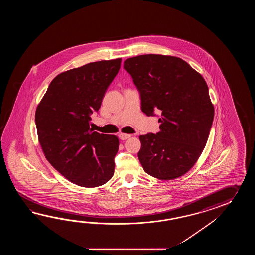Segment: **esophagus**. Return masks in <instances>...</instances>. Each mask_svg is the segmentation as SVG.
Instances as JSON below:
<instances>
[{"instance_id": "esophagus-1", "label": "esophagus", "mask_w": 255, "mask_h": 255, "mask_svg": "<svg viewBox=\"0 0 255 255\" xmlns=\"http://www.w3.org/2000/svg\"><path fill=\"white\" fill-rule=\"evenodd\" d=\"M119 136H120V138L121 139V140H126V139L129 138L131 135H128V134H122V133H121V134H120Z\"/></svg>"}]
</instances>
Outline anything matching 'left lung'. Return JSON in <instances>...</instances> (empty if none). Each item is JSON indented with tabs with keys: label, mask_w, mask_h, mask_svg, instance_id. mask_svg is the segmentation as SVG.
Masks as SVG:
<instances>
[{
	"label": "left lung",
	"mask_w": 255,
	"mask_h": 255,
	"mask_svg": "<svg viewBox=\"0 0 255 255\" xmlns=\"http://www.w3.org/2000/svg\"><path fill=\"white\" fill-rule=\"evenodd\" d=\"M124 69L139 92L141 110L148 117L160 113L159 132L139 136L142 167L157 179L182 176L201 156L212 128L206 82L183 60L161 54L131 57Z\"/></svg>",
	"instance_id": "8db88e82"
}]
</instances>
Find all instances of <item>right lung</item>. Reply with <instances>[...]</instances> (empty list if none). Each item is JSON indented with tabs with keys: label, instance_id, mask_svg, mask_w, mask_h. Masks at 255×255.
Wrapping results in <instances>:
<instances>
[{
	"label": "right lung",
	"instance_id": "right-lung-1",
	"mask_svg": "<svg viewBox=\"0 0 255 255\" xmlns=\"http://www.w3.org/2000/svg\"><path fill=\"white\" fill-rule=\"evenodd\" d=\"M121 58L102 60L66 71L50 83L35 112L39 142L49 163L71 182L86 188L114 175L119 138L90 128Z\"/></svg>",
	"mask_w": 255,
	"mask_h": 255
}]
</instances>
